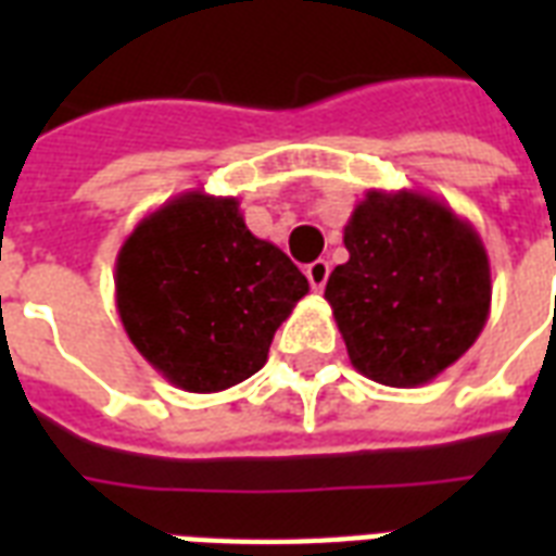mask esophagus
I'll return each mask as SVG.
<instances>
[{"label":"esophagus","instance_id":"1","mask_svg":"<svg viewBox=\"0 0 556 556\" xmlns=\"http://www.w3.org/2000/svg\"><path fill=\"white\" fill-rule=\"evenodd\" d=\"M305 277H308V282H312L314 291H323L326 279H329V262H326V260L312 262V265L305 268Z\"/></svg>","mask_w":556,"mask_h":556}]
</instances>
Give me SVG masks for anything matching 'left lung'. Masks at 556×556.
Listing matches in <instances>:
<instances>
[{
  "instance_id": "8db88e82",
  "label": "left lung",
  "mask_w": 556,
  "mask_h": 556,
  "mask_svg": "<svg viewBox=\"0 0 556 556\" xmlns=\"http://www.w3.org/2000/svg\"><path fill=\"white\" fill-rule=\"evenodd\" d=\"M349 262L331 305L349 361L375 383L413 389L453 366L491 314V262L467 218L418 190H369L343 227Z\"/></svg>"
}]
</instances>
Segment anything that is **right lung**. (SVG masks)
Segmentation results:
<instances>
[{"instance_id":"right-lung-1","label":"right lung","mask_w":556,"mask_h":556,"mask_svg":"<svg viewBox=\"0 0 556 556\" xmlns=\"http://www.w3.org/2000/svg\"><path fill=\"white\" fill-rule=\"evenodd\" d=\"M308 294L230 195L181 192L143 216L115 260V303L143 361L185 392H222L268 361L274 331Z\"/></svg>"}]
</instances>
